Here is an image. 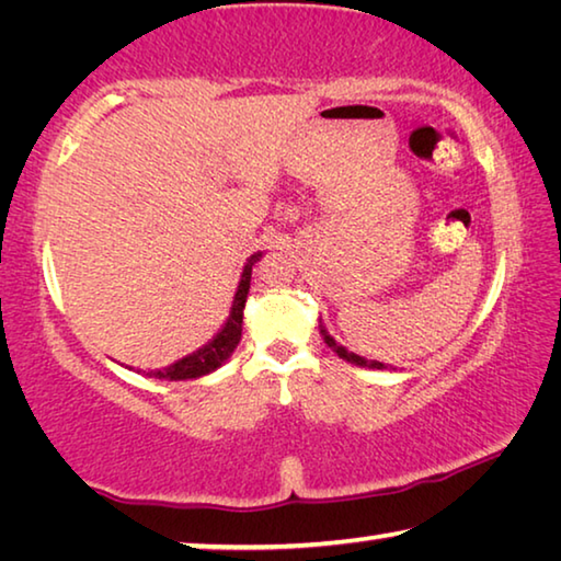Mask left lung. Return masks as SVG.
<instances>
[{
  "label": "left lung",
  "instance_id": "left-lung-1",
  "mask_svg": "<svg viewBox=\"0 0 561 561\" xmlns=\"http://www.w3.org/2000/svg\"><path fill=\"white\" fill-rule=\"evenodd\" d=\"M319 334H321V339H324V344L334 351V354L339 356V358H344V360H348V364H354V366H360V368H378V371H383V368H393V366H388V364H383V360H368V358H364V356H358V354H354V351H348L346 346H341V344H336V339L329 334L327 331V327H324V321L319 319Z\"/></svg>",
  "mask_w": 561,
  "mask_h": 561
}]
</instances>
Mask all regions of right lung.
Wrapping results in <instances>:
<instances>
[{"instance_id": "1", "label": "right lung", "mask_w": 561, "mask_h": 561, "mask_svg": "<svg viewBox=\"0 0 561 561\" xmlns=\"http://www.w3.org/2000/svg\"><path fill=\"white\" fill-rule=\"evenodd\" d=\"M262 252H254L250 260L244 262L240 282H237V291L232 297V307H230V317L225 319L222 329L207 341L205 346H201L193 354H187L183 358H178L175 364H170L165 368H156V371H144L146 376L160 378V381H190V378H201L207 376L220 368L227 358L234 354L237 344L242 339V317H244V301L247 294H250V282H252V267L260 262Z\"/></svg>"}]
</instances>
